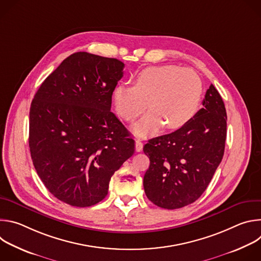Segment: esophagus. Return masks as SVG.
<instances>
[{"instance_id": "34e87169", "label": "esophagus", "mask_w": 261, "mask_h": 261, "mask_svg": "<svg viewBox=\"0 0 261 261\" xmlns=\"http://www.w3.org/2000/svg\"><path fill=\"white\" fill-rule=\"evenodd\" d=\"M142 147H143L142 142L139 139H136V141H135V150H136V152H141L142 151Z\"/></svg>"}]
</instances>
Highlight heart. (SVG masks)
<instances>
[{
  "mask_svg": "<svg viewBox=\"0 0 261 261\" xmlns=\"http://www.w3.org/2000/svg\"><path fill=\"white\" fill-rule=\"evenodd\" d=\"M202 82L190 68L174 65L148 67L138 73L134 86L118 85L113 92L118 115L126 121L141 116L147 106L152 110L133 126L136 135L156 133L164 124L176 129L196 115L202 96Z\"/></svg>",
  "mask_w": 261,
  "mask_h": 261,
  "instance_id": "obj_1",
  "label": "heart"
}]
</instances>
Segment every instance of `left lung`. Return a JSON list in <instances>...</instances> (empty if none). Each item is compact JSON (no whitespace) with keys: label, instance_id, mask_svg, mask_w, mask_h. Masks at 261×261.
<instances>
[{"label":"left lung","instance_id":"obj_1","mask_svg":"<svg viewBox=\"0 0 261 261\" xmlns=\"http://www.w3.org/2000/svg\"><path fill=\"white\" fill-rule=\"evenodd\" d=\"M203 108L174 132L143 146L150 167L143 176L146 197L162 208L174 210L197 200L205 191L224 155L226 109L211 85Z\"/></svg>","mask_w":261,"mask_h":261}]
</instances>
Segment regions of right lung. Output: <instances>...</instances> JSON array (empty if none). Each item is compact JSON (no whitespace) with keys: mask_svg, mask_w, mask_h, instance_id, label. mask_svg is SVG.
Wrapping results in <instances>:
<instances>
[{"mask_svg":"<svg viewBox=\"0 0 261 261\" xmlns=\"http://www.w3.org/2000/svg\"><path fill=\"white\" fill-rule=\"evenodd\" d=\"M123 62L75 53L35 94L29 146L48 191L72 206H91L108 193L111 176L134 153V139L110 111Z\"/></svg>","mask_w":261,"mask_h":261,"instance_id":"add662e5","label":"right lung"}]
</instances>
